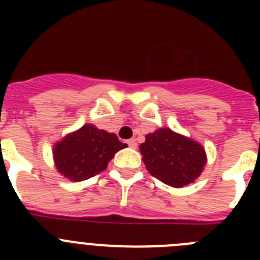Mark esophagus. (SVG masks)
<instances>
[{
	"label": "esophagus",
	"mask_w": 260,
	"mask_h": 260,
	"mask_svg": "<svg viewBox=\"0 0 260 260\" xmlns=\"http://www.w3.org/2000/svg\"><path fill=\"white\" fill-rule=\"evenodd\" d=\"M127 144H128V147H130V148H137V142H135L134 139H128Z\"/></svg>",
	"instance_id": "1"
}]
</instances>
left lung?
Here are the masks:
<instances>
[{"instance_id": "obj_1", "label": "left lung", "mask_w": 260, "mask_h": 260, "mask_svg": "<svg viewBox=\"0 0 260 260\" xmlns=\"http://www.w3.org/2000/svg\"><path fill=\"white\" fill-rule=\"evenodd\" d=\"M139 150L150 174L172 187L194 182L207 164V155L199 142L169 127L147 134Z\"/></svg>"}]
</instances>
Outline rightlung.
<instances>
[{
    "mask_svg": "<svg viewBox=\"0 0 260 260\" xmlns=\"http://www.w3.org/2000/svg\"><path fill=\"white\" fill-rule=\"evenodd\" d=\"M127 147L116 134L86 123L53 146V160L59 174L74 182L105 171L113 156Z\"/></svg>",
    "mask_w": 260,
    "mask_h": 260,
    "instance_id": "right-lung-1",
    "label": "right lung"
}]
</instances>
